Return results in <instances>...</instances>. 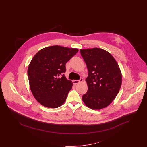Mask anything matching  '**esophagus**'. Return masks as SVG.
Instances as JSON below:
<instances>
[{
  "instance_id": "obj_1",
  "label": "esophagus",
  "mask_w": 147,
  "mask_h": 147,
  "mask_svg": "<svg viewBox=\"0 0 147 147\" xmlns=\"http://www.w3.org/2000/svg\"><path fill=\"white\" fill-rule=\"evenodd\" d=\"M83 82V79L82 78H81L80 79V80H74L73 81V83L74 84H78L79 83H80V82Z\"/></svg>"
}]
</instances>
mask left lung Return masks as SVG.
Here are the masks:
<instances>
[{
    "label": "left lung",
    "instance_id": "8db88e82",
    "mask_svg": "<svg viewBox=\"0 0 147 147\" xmlns=\"http://www.w3.org/2000/svg\"><path fill=\"white\" fill-rule=\"evenodd\" d=\"M80 51L89 72L85 80L88 90L82 100L91 109H104L112 102L119 91L122 74L119 65L104 49L94 48Z\"/></svg>",
    "mask_w": 147,
    "mask_h": 147
}]
</instances>
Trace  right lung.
<instances>
[{
    "instance_id": "1",
    "label": "right lung",
    "mask_w": 147,
    "mask_h": 147,
    "mask_svg": "<svg viewBox=\"0 0 147 147\" xmlns=\"http://www.w3.org/2000/svg\"><path fill=\"white\" fill-rule=\"evenodd\" d=\"M78 49L52 46L40 50L29 64L28 74L31 91L35 99L49 108L63 105L73 83L64 73L65 64Z\"/></svg>"
}]
</instances>
